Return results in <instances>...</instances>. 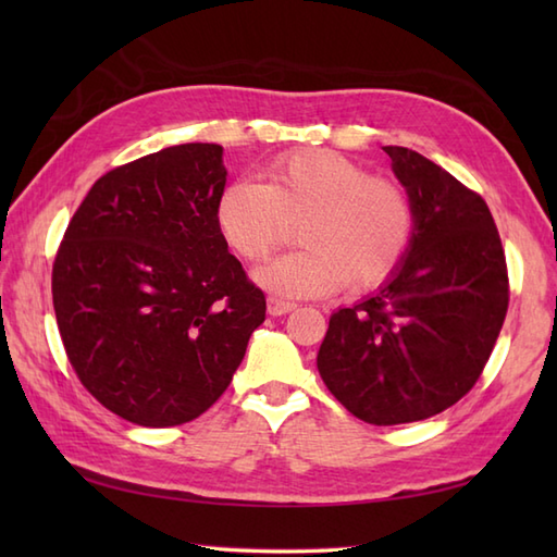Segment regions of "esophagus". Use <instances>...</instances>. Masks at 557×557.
<instances>
[{"mask_svg": "<svg viewBox=\"0 0 557 557\" xmlns=\"http://www.w3.org/2000/svg\"><path fill=\"white\" fill-rule=\"evenodd\" d=\"M294 309H297V304H294V301H285V299H277V297L268 299V313L270 315H285Z\"/></svg>", "mask_w": 557, "mask_h": 557, "instance_id": "obj_1", "label": "esophagus"}]
</instances>
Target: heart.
Listing matches in <instances>:
<instances>
[{
  "mask_svg": "<svg viewBox=\"0 0 557 557\" xmlns=\"http://www.w3.org/2000/svg\"><path fill=\"white\" fill-rule=\"evenodd\" d=\"M215 222L232 251L260 263L299 224L301 251L256 272L287 297H325L385 285L405 263L417 230L411 196L393 176L369 174L337 150H294L268 168V182L234 180L222 188Z\"/></svg>",
  "mask_w": 557,
  "mask_h": 557,
  "instance_id": "heart-1",
  "label": "heart"
}]
</instances>
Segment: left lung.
<instances>
[{"label":"left lung","instance_id":"left-lung-1","mask_svg":"<svg viewBox=\"0 0 557 557\" xmlns=\"http://www.w3.org/2000/svg\"><path fill=\"white\" fill-rule=\"evenodd\" d=\"M383 150L411 196L417 230L381 292L330 315L318 371L354 417L397 425L435 417L476 385L510 280L486 200L417 150Z\"/></svg>","mask_w":557,"mask_h":557}]
</instances>
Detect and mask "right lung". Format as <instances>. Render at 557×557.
<instances>
[{
    "label": "right lung",
    "instance_id": "obj_1",
    "mask_svg": "<svg viewBox=\"0 0 557 557\" xmlns=\"http://www.w3.org/2000/svg\"><path fill=\"white\" fill-rule=\"evenodd\" d=\"M222 146L184 144L102 174L52 265L69 363L104 409L148 429L198 419L232 383L265 294L227 251Z\"/></svg>",
    "mask_w": 557,
    "mask_h": 557
}]
</instances>
